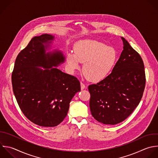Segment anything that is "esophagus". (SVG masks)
<instances>
[{"label":"esophagus","mask_w":158,"mask_h":158,"mask_svg":"<svg viewBox=\"0 0 158 158\" xmlns=\"http://www.w3.org/2000/svg\"><path fill=\"white\" fill-rule=\"evenodd\" d=\"M80 86H81V90H83V89H84L86 88V86H85L83 83H80Z\"/></svg>","instance_id":"1"}]
</instances>
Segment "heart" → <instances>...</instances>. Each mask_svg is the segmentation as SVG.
I'll return each instance as SVG.
<instances>
[{
    "mask_svg": "<svg viewBox=\"0 0 158 158\" xmlns=\"http://www.w3.org/2000/svg\"><path fill=\"white\" fill-rule=\"evenodd\" d=\"M73 51L74 53L70 52L67 56L69 68L72 71L79 70L80 63L83 62V72L87 79L93 82L106 78L118 59L115 48L96 40H80L75 44Z\"/></svg>",
    "mask_w": 158,
    "mask_h": 158,
    "instance_id": "heart-1",
    "label": "heart"
}]
</instances>
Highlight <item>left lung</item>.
Returning a JSON list of instances; mask_svg holds the SVG:
<instances>
[{"label": "left lung", "instance_id": "8db88e82", "mask_svg": "<svg viewBox=\"0 0 158 158\" xmlns=\"http://www.w3.org/2000/svg\"><path fill=\"white\" fill-rule=\"evenodd\" d=\"M121 39L123 50L111 73L88 86L91 115L106 125L126 119L139 104L145 87L143 60L124 38Z\"/></svg>", "mask_w": 158, "mask_h": 158}]
</instances>
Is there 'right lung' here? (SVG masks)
I'll list each match as a JSON object with an SVG mask.
<instances>
[{"instance_id": "1", "label": "right lung", "mask_w": 158, "mask_h": 158, "mask_svg": "<svg viewBox=\"0 0 158 158\" xmlns=\"http://www.w3.org/2000/svg\"><path fill=\"white\" fill-rule=\"evenodd\" d=\"M54 40L48 34L33 38L19 54L12 75L14 93L22 112L45 127L64 120L72 99L81 90L76 77L57 69L65 60L62 51L46 52Z\"/></svg>"}]
</instances>
